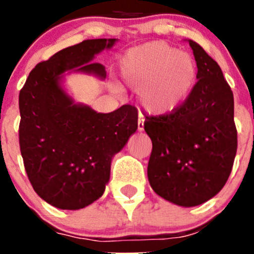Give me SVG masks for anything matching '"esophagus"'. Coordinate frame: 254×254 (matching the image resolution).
Here are the masks:
<instances>
[{
	"instance_id": "1",
	"label": "esophagus",
	"mask_w": 254,
	"mask_h": 254,
	"mask_svg": "<svg viewBox=\"0 0 254 254\" xmlns=\"http://www.w3.org/2000/svg\"><path fill=\"white\" fill-rule=\"evenodd\" d=\"M143 122H145V119H143L142 114H139V119H137V130L139 131H142L143 130Z\"/></svg>"
}]
</instances>
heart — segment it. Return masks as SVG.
I'll return each instance as SVG.
<instances>
[{
  "label": "heart",
  "mask_w": 254,
  "mask_h": 254,
  "mask_svg": "<svg viewBox=\"0 0 254 254\" xmlns=\"http://www.w3.org/2000/svg\"><path fill=\"white\" fill-rule=\"evenodd\" d=\"M123 83L137 91L141 106L150 114L178 111L195 86L193 56L166 42H151L127 51L120 60Z\"/></svg>",
  "instance_id": "1"
}]
</instances>
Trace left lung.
I'll return each instance as SVG.
<instances>
[{
    "instance_id": "obj_1",
    "label": "left lung",
    "mask_w": 254,
    "mask_h": 254,
    "mask_svg": "<svg viewBox=\"0 0 254 254\" xmlns=\"http://www.w3.org/2000/svg\"><path fill=\"white\" fill-rule=\"evenodd\" d=\"M196 81L188 101L172 114L146 117L152 141L147 177L156 194L181 206L216 195L229 179L237 151L234 93L216 61L188 40Z\"/></svg>"
}]
</instances>
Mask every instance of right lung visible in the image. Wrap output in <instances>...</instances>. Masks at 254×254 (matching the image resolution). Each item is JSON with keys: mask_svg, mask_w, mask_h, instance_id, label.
<instances>
[{"mask_svg": "<svg viewBox=\"0 0 254 254\" xmlns=\"http://www.w3.org/2000/svg\"><path fill=\"white\" fill-rule=\"evenodd\" d=\"M115 39H88L38 64L19 92V147L35 193L63 210L86 207L104 193L113 156L137 129V109L130 104L97 113L73 103L60 86L65 71L106 78L93 63Z\"/></svg>", "mask_w": 254, "mask_h": 254, "instance_id": "obj_1", "label": "right lung"}]
</instances>
